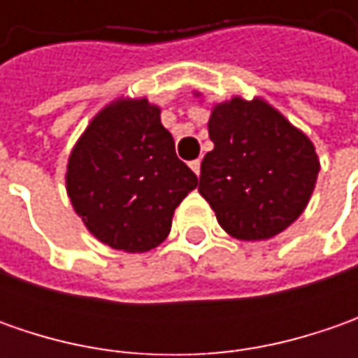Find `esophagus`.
<instances>
[{"label": "esophagus", "instance_id": "obj_1", "mask_svg": "<svg viewBox=\"0 0 358 358\" xmlns=\"http://www.w3.org/2000/svg\"><path fill=\"white\" fill-rule=\"evenodd\" d=\"M189 165H191V169L195 171V175L199 177V173H201V161H199V159H195V161H191Z\"/></svg>", "mask_w": 358, "mask_h": 358}]
</instances>
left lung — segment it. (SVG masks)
Here are the masks:
<instances>
[{"label": "left lung", "mask_w": 358, "mask_h": 358, "mask_svg": "<svg viewBox=\"0 0 358 358\" xmlns=\"http://www.w3.org/2000/svg\"><path fill=\"white\" fill-rule=\"evenodd\" d=\"M209 137L199 193L231 237L271 239L299 219L321 169L303 131L259 97H233L213 107Z\"/></svg>", "instance_id": "1"}]
</instances>
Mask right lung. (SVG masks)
Returning <instances> with one entry per match:
<instances>
[{"mask_svg": "<svg viewBox=\"0 0 358 358\" xmlns=\"http://www.w3.org/2000/svg\"><path fill=\"white\" fill-rule=\"evenodd\" d=\"M159 115L145 97H121L91 119L67 161L76 213L95 239L125 253L167 239L175 209L199 183Z\"/></svg>", "mask_w": 358, "mask_h": 358, "instance_id": "right-lung-1", "label": "right lung"}]
</instances>
